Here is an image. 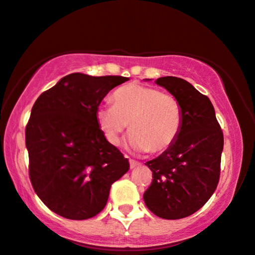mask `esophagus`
Wrapping results in <instances>:
<instances>
[{
	"label": "esophagus",
	"instance_id": "1",
	"mask_svg": "<svg viewBox=\"0 0 255 255\" xmlns=\"http://www.w3.org/2000/svg\"><path fill=\"white\" fill-rule=\"evenodd\" d=\"M129 165H130V168L133 169V168H135V167H137L138 165H141L140 162H137V161H135V160H129Z\"/></svg>",
	"mask_w": 255,
	"mask_h": 255
}]
</instances>
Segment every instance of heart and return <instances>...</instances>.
Masks as SVG:
<instances>
[{
  "label": "heart",
  "instance_id": "heart-1",
  "mask_svg": "<svg viewBox=\"0 0 255 255\" xmlns=\"http://www.w3.org/2000/svg\"><path fill=\"white\" fill-rule=\"evenodd\" d=\"M113 104L101 105L96 120L107 140L120 143L121 134L129 122L128 142L136 151L159 153L176 140L181 129L182 113L179 101L172 94L153 87L130 83L117 89Z\"/></svg>",
  "mask_w": 255,
  "mask_h": 255
}]
</instances>
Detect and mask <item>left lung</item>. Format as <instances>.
Returning <instances> with one entry per match:
<instances>
[{
    "mask_svg": "<svg viewBox=\"0 0 255 255\" xmlns=\"http://www.w3.org/2000/svg\"><path fill=\"white\" fill-rule=\"evenodd\" d=\"M155 83L179 101L182 125L176 140L144 163L153 181L143 200L156 217L176 220L199 211L217 189L224 135L211 100L191 83L175 76L159 77Z\"/></svg>",
    "mask_w": 255,
    "mask_h": 255,
    "instance_id": "left-lung-1",
    "label": "left lung"
}]
</instances>
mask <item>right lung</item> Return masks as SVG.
<instances>
[{
    "label": "right lung",
    "instance_id": "right-lung-1",
    "mask_svg": "<svg viewBox=\"0 0 255 255\" xmlns=\"http://www.w3.org/2000/svg\"><path fill=\"white\" fill-rule=\"evenodd\" d=\"M124 76L73 73L38 96L25 127L29 176L54 213L86 220L105 208L111 186L129 169L106 138L96 111Z\"/></svg>",
    "mask_w": 255,
    "mask_h": 255
}]
</instances>
